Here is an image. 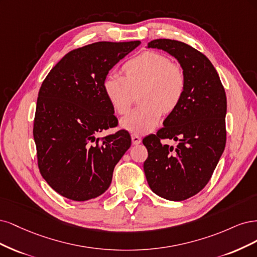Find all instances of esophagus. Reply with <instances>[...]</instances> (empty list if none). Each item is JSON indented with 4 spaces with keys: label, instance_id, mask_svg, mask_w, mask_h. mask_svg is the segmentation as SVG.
I'll return each instance as SVG.
<instances>
[{
    "label": "esophagus",
    "instance_id": "1",
    "mask_svg": "<svg viewBox=\"0 0 257 257\" xmlns=\"http://www.w3.org/2000/svg\"><path fill=\"white\" fill-rule=\"evenodd\" d=\"M131 140H132V144L134 145H138L142 142V139H141V137L138 135H135V134L131 135Z\"/></svg>",
    "mask_w": 257,
    "mask_h": 257
}]
</instances>
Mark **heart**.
<instances>
[{
	"label": "heart",
	"mask_w": 257,
	"mask_h": 257,
	"mask_svg": "<svg viewBox=\"0 0 257 257\" xmlns=\"http://www.w3.org/2000/svg\"><path fill=\"white\" fill-rule=\"evenodd\" d=\"M125 77L110 72L102 88L115 112L125 114L134 103L136 93L141 102L120 120L121 128L135 134L152 131L162 113L173 112L186 89V74L180 65L154 51L141 53L122 66Z\"/></svg>",
	"instance_id": "b5f03b06"
}]
</instances>
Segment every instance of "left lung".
Wrapping results in <instances>:
<instances>
[{"label": "left lung", "instance_id": "1", "mask_svg": "<svg viewBox=\"0 0 257 257\" xmlns=\"http://www.w3.org/2000/svg\"><path fill=\"white\" fill-rule=\"evenodd\" d=\"M147 48L175 57L186 74L184 97L157 135L143 140L148 151L144 172L153 192L169 201H185L208 183L226 142V95L207 57L185 43L155 39ZM173 138L174 149L161 143Z\"/></svg>", "mask_w": 257, "mask_h": 257}]
</instances>
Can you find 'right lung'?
Here are the masks:
<instances>
[{
	"mask_svg": "<svg viewBox=\"0 0 257 257\" xmlns=\"http://www.w3.org/2000/svg\"><path fill=\"white\" fill-rule=\"evenodd\" d=\"M141 41H99L66 54L38 93L33 135L41 176L69 200L104 193L115 165L131 145L126 130L96 138L117 125L102 88L104 78Z\"/></svg>",
	"mask_w": 257,
	"mask_h": 257,
	"instance_id": "add662e5",
	"label": "right lung"
}]
</instances>
